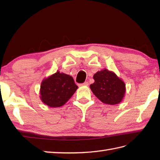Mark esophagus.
I'll return each instance as SVG.
<instances>
[{
	"label": "esophagus",
	"mask_w": 160,
	"mask_h": 160,
	"mask_svg": "<svg viewBox=\"0 0 160 160\" xmlns=\"http://www.w3.org/2000/svg\"><path fill=\"white\" fill-rule=\"evenodd\" d=\"M80 86H88V85H89V82H84V83L80 84Z\"/></svg>",
	"instance_id": "esophagus-1"
}]
</instances>
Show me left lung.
Returning <instances> with one entry per match:
<instances>
[{"label": "left lung", "instance_id": "left-lung-1", "mask_svg": "<svg viewBox=\"0 0 160 160\" xmlns=\"http://www.w3.org/2000/svg\"><path fill=\"white\" fill-rule=\"evenodd\" d=\"M94 83L90 85L93 94L102 102L114 105L123 100L126 92L125 83L113 71L107 69L94 74Z\"/></svg>", "mask_w": 160, "mask_h": 160}]
</instances>
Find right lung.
Instances as JSON below:
<instances>
[{
  "mask_svg": "<svg viewBox=\"0 0 160 160\" xmlns=\"http://www.w3.org/2000/svg\"><path fill=\"white\" fill-rule=\"evenodd\" d=\"M78 88L72 77L57 71L42 81L40 100L49 107H60L70 99Z\"/></svg>",
  "mask_w": 160,
  "mask_h": 160,
  "instance_id": "right-lung-1",
  "label": "right lung"
}]
</instances>
